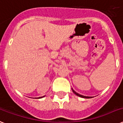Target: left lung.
<instances>
[{
	"mask_svg": "<svg viewBox=\"0 0 123 123\" xmlns=\"http://www.w3.org/2000/svg\"><path fill=\"white\" fill-rule=\"evenodd\" d=\"M72 91H73V92H74V93H75L76 95L78 96H80V97H81V98H91V97H89V96H83V95H81V94H80L76 92H75V91L73 89H72Z\"/></svg>",
	"mask_w": 123,
	"mask_h": 123,
	"instance_id": "8db88e82",
	"label": "left lung"
}]
</instances>
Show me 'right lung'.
<instances>
[{
    "mask_svg": "<svg viewBox=\"0 0 123 123\" xmlns=\"http://www.w3.org/2000/svg\"><path fill=\"white\" fill-rule=\"evenodd\" d=\"M44 97V96H43V97H40V98H43Z\"/></svg>",
    "mask_w": 123,
    "mask_h": 123,
    "instance_id": "obj_1",
    "label": "right lung"
}]
</instances>
